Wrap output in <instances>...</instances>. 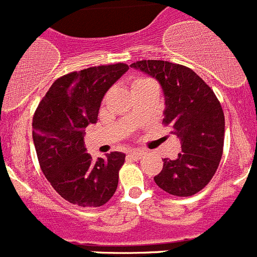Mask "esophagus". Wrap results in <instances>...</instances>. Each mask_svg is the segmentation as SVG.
I'll list each match as a JSON object with an SVG mask.
<instances>
[{
    "label": "esophagus",
    "mask_w": 257,
    "mask_h": 257,
    "mask_svg": "<svg viewBox=\"0 0 257 257\" xmlns=\"http://www.w3.org/2000/svg\"><path fill=\"white\" fill-rule=\"evenodd\" d=\"M144 154H145L144 152L142 151H130L128 153H127V157H130V158H133V160H140Z\"/></svg>",
    "instance_id": "esophagus-1"
}]
</instances>
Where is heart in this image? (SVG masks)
<instances>
[{"mask_svg": "<svg viewBox=\"0 0 257 257\" xmlns=\"http://www.w3.org/2000/svg\"><path fill=\"white\" fill-rule=\"evenodd\" d=\"M144 81H149V79H138V81H136L135 83H139V82H144ZM135 83H134V85H135Z\"/></svg>", "mask_w": 257, "mask_h": 257, "instance_id": "obj_1", "label": "heart"}]
</instances>
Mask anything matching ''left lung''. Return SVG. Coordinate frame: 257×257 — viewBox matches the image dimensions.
<instances>
[{
	"label": "left lung",
	"mask_w": 257,
	"mask_h": 257,
	"mask_svg": "<svg viewBox=\"0 0 257 257\" xmlns=\"http://www.w3.org/2000/svg\"><path fill=\"white\" fill-rule=\"evenodd\" d=\"M131 67L151 74L165 92V118L181 143L176 160H163L154 181L166 193L189 197L210 183L224 149L225 119L212 88L190 68L165 60H140Z\"/></svg>",
	"instance_id": "obj_1"
}]
</instances>
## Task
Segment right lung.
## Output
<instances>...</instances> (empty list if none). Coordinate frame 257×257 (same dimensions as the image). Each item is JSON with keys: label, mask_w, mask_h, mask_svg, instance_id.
<instances>
[{"label": "right lung", "mask_w": 257, "mask_h": 257, "mask_svg": "<svg viewBox=\"0 0 257 257\" xmlns=\"http://www.w3.org/2000/svg\"><path fill=\"white\" fill-rule=\"evenodd\" d=\"M128 69L124 63L70 72L52 83L33 115V142L41 170L65 201L100 207L112 198L124 154L96 162L86 153L83 128L97 121L108 88Z\"/></svg>", "instance_id": "add662e5"}]
</instances>
